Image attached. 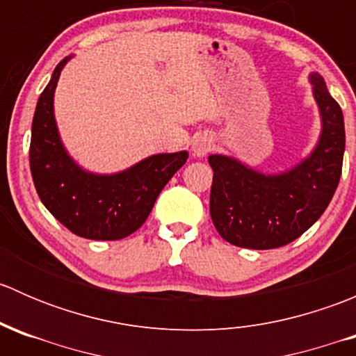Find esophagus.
Segmentation results:
<instances>
[{
    "instance_id": "34e87169",
    "label": "esophagus",
    "mask_w": 356,
    "mask_h": 356,
    "mask_svg": "<svg viewBox=\"0 0 356 356\" xmlns=\"http://www.w3.org/2000/svg\"><path fill=\"white\" fill-rule=\"evenodd\" d=\"M211 146H213V141H211V138H208V136H198V138L193 141V152H195L196 156H204L211 149Z\"/></svg>"
}]
</instances>
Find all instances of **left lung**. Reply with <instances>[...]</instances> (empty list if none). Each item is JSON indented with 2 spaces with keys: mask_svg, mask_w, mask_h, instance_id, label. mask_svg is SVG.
<instances>
[{
  "mask_svg": "<svg viewBox=\"0 0 356 356\" xmlns=\"http://www.w3.org/2000/svg\"><path fill=\"white\" fill-rule=\"evenodd\" d=\"M310 81L322 115V134L307 160L286 174L264 175L234 158L208 156L213 168L211 220L231 245L250 250L289 245L331 203L343 168V111L329 95L322 75L312 74Z\"/></svg>",
  "mask_w": 356,
  "mask_h": 356,
  "instance_id": "1",
  "label": "left lung"
}]
</instances>
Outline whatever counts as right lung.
<instances>
[{"instance_id":"add662e5","label":"right lung","mask_w":356,"mask_h":356,"mask_svg":"<svg viewBox=\"0 0 356 356\" xmlns=\"http://www.w3.org/2000/svg\"><path fill=\"white\" fill-rule=\"evenodd\" d=\"M67 60L56 65L32 120L29 161L35 191L75 236L95 241L127 238L145 224L161 189L188 160V152L153 155L115 175L82 170L63 149L53 115V95Z\"/></svg>"}]
</instances>
